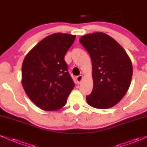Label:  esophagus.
Instances as JSON below:
<instances>
[{"label": "esophagus", "mask_w": 147, "mask_h": 147, "mask_svg": "<svg viewBox=\"0 0 147 147\" xmlns=\"http://www.w3.org/2000/svg\"><path fill=\"white\" fill-rule=\"evenodd\" d=\"M76 79H77V83H78V84H80L81 81H82V79H83V76H82V75H79V76H77V77H76Z\"/></svg>", "instance_id": "1"}]
</instances>
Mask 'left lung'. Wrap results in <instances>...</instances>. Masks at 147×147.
Here are the masks:
<instances>
[{
  "label": "left lung",
  "mask_w": 147,
  "mask_h": 147,
  "mask_svg": "<svg viewBox=\"0 0 147 147\" xmlns=\"http://www.w3.org/2000/svg\"><path fill=\"white\" fill-rule=\"evenodd\" d=\"M79 42L90 55L93 90L86 96L88 103L97 109L117 104L128 90L133 68L127 53L116 40L98 32L84 35Z\"/></svg>",
  "instance_id": "8db88e82"
}]
</instances>
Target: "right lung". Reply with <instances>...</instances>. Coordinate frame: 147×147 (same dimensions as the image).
<instances>
[{
	"label": "right lung",
	"mask_w": 147,
	"mask_h": 147,
	"mask_svg": "<svg viewBox=\"0 0 147 147\" xmlns=\"http://www.w3.org/2000/svg\"><path fill=\"white\" fill-rule=\"evenodd\" d=\"M76 36L54 33L40 41L26 55L22 66V84L29 98L44 110L61 109L75 83L64 60Z\"/></svg>",
	"instance_id": "right-lung-1"
}]
</instances>
